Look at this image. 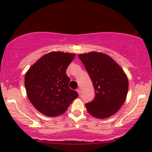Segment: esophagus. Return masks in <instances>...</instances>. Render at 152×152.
<instances>
[{
    "instance_id": "obj_1",
    "label": "esophagus",
    "mask_w": 152,
    "mask_h": 152,
    "mask_svg": "<svg viewBox=\"0 0 152 152\" xmlns=\"http://www.w3.org/2000/svg\"><path fill=\"white\" fill-rule=\"evenodd\" d=\"M76 91H77V93H79H79H80V92H81V90H80V88H78L77 90H76Z\"/></svg>"
}]
</instances>
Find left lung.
Wrapping results in <instances>:
<instances>
[{
    "mask_svg": "<svg viewBox=\"0 0 152 152\" xmlns=\"http://www.w3.org/2000/svg\"><path fill=\"white\" fill-rule=\"evenodd\" d=\"M94 87L95 96L86 104L87 112L97 118H107L117 113L126 99L129 82L123 69L110 56L92 51L79 54Z\"/></svg>",
    "mask_w": 152,
    "mask_h": 152,
    "instance_id": "left-lung-1",
    "label": "left lung"
}]
</instances>
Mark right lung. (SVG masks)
<instances>
[{
    "label": "right lung",
    "mask_w": 152,
    "mask_h": 152,
    "mask_svg": "<svg viewBox=\"0 0 152 152\" xmlns=\"http://www.w3.org/2000/svg\"><path fill=\"white\" fill-rule=\"evenodd\" d=\"M75 53L52 51L38 59L25 75L27 96L32 105L43 115L56 117L63 114L79 96L69 87L67 67Z\"/></svg>",
    "instance_id": "obj_1"
}]
</instances>
